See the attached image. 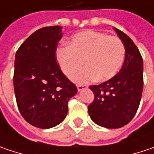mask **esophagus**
I'll list each match as a JSON object with an SVG mask.
<instances>
[{"label":"esophagus","mask_w":154,"mask_h":154,"mask_svg":"<svg viewBox=\"0 0 154 154\" xmlns=\"http://www.w3.org/2000/svg\"><path fill=\"white\" fill-rule=\"evenodd\" d=\"M87 88H88V86H87V85H77V89H78L79 92Z\"/></svg>","instance_id":"1"}]
</instances>
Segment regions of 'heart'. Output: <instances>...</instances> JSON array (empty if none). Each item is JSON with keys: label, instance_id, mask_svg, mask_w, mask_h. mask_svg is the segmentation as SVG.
Listing matches in <instances>:
<instances>
[{"label": "heart", "instance_id": "heart-1", "mask_svg": "<svg viewBox=\"0 0 154 154\" xmlns=\"http://www.w3.org/2000/svg\"><path fill=\"white\" fill-rule=\"evenodd\" d=\"M55 55L60 69L67 77L75 74L72 78L74 81H104L119 73L125 60L126 48L117 36L87 30L73 35L69 45L58 47ZM85 60L88 66L77 73Z\"/></svg>", "mask_w": 154, "mask_h": 154}]
</instances>
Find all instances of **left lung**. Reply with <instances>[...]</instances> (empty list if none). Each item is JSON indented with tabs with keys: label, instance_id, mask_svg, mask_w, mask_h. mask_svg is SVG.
<instances>
[{
	"label": "left lung",
	"instance_id": "1",
	"mask_svg": "<svg viewBox=\"0 0 154 154\" xmlns=\"http://www.w3.org/2000/svg\"><path fill=\"white\" fill-rule=\"evenodd\" d=\"M124 43L126 57L119 73L97 86H90L94 100L88 106L92 120L106 128L128 124L139 108L142 95L143 59L138 48L125 33L115 28Z\"/></svg>",
	"mask_w": 154,
	"mask_h": 154
}]
</instances>
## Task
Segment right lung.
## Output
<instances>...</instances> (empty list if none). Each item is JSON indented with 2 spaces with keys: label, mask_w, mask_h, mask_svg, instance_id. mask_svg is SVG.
Here are the masks:
<instances>
[{
  "label": "right lung",
  "mask_w": 154,
  "mask_h": 154,
  "mask_svg": "<svg viewBox=\"0 0 154 154\" xmlns=\"http://www.w3.org/2000/svg\"><path fill=\"white\" fill-rule=\"evenodd\" d=\"M60 26L36 30L15 54L14 89L21 116L32 126L42 129L62 122L68 100L77 88L61 72L55 51L61 39Z\"/></svg>",
  "instance_id": "add662e5"
}]
</instances>
